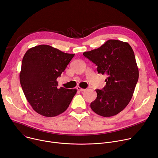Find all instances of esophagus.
<instances>
[{"label": "esophagus", "instance_id": "obj_1", "mask_svg": "<svg viewBox=\"0 0 158 158\" xmlns=\"http://www.w3.org/2000/svg\"><path fill=\"white\" fill-rule=\"evenodd\" d=\"M77 90H79V91H84V90H85V89H82V88L80 87H77Z\"/></svg>", "mask_w": 158, "mask_h": 158}]
</instances>
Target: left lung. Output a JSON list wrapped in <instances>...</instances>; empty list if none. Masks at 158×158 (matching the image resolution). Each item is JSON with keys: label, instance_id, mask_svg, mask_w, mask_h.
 Returning a JSON list of instances; mask_svg holds the SVG:
<instances>
[{"label": "left lung", "instance_id": "8db88e82", "mask_svg": "<svg viewBox=\"0 0 158 158\" xmlns=\"http://www.w3.org/2000/svg\"><path fill=\"white\" fill-rule=\"evenodd\" d=\"M83 55L96 65L98 73L107 76L104 88L96 90L97 98L90 103L91 109L103 117L118 114L131 101L139 77L131 46L109 40L99 48Z\"/></svg>", "mask_w": 158, "mask_h": 158}]
</instances>
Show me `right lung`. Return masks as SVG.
<instances>
[{"instance_id":"obj_1","label":"right lung","mask_w":158,"mask_h":158,"mask_svg":"<svg viewBox=\"0 0 158 158\" xmlns=\"http://www.w3.org/2000/svg\"><path fill=\"white\" fill-rule=\"evenodd\" d=\"M75 54L41 44L28 50L23 57L20 81L33 110L44 117H55L68 108L77 89L58 88L57 78Z\"/></svg>"}]
</instances>
